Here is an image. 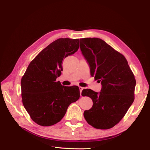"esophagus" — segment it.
I'll list each match as a JSON object with an SVG mask.
<instances>
[{
	"mask_svg": "<svg viewBox=\"0 0 150 150\" xmlns=\"http://www.w3.org/2000/svg\"><path fill=\"white\" fill-rule=\"evenodd\" d=\"M79 91H80V94H81V96H82V95H81V93H82V91H83V89H84V88L81 87V86H79Z\"/></svg>",
	"mask_w": 150,
	"mask_h": 150,
	"instance_id": "esophagus-1",
	"label": "esophagus"
}]
</instances>
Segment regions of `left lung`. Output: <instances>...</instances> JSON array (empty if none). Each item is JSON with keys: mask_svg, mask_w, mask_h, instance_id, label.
Here are the masks:
<instances>
[{"mask_svg": "<svg viewBox=\"0 0 150 150\" xmlns=\"http://www.w3.org/2000/svg\"><path fill=\"white\" fill-rule=\"evenodd\" d=\"M80 48L90 66L91 76L101 83V92L83 89L93 105L84 112L88 123L108 129L125 116L134 99L136 79L125 57L99 38L80 39Z\"/></svg>", "mask_w": 150, "mask_h": 150, "instance_id": "1", "label": "left lung"}]
</instances>
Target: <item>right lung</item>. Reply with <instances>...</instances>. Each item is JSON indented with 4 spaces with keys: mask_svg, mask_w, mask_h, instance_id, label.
I'll return each instance as SVG.
<instances>
[{
    "mask_svg": "<svg viewBox=\"0 0 150 150\" xmlns=\"http://www.w3.org/2000/svg\"><path fill=\"white\" fill-rule=\"evenodd\" d=\"M79 47V39H58L40 52L27 68L21 79L22 103L38 125L56 124L64 116L68 106L79 99L78 86H64L56 81L62 71L63 59Z\"/></svg>",
    "mask_w": 150,
    "mask_h": 150,
    "instance_id": "obj_1",
    "label": "right lung"
}]
</instances>
